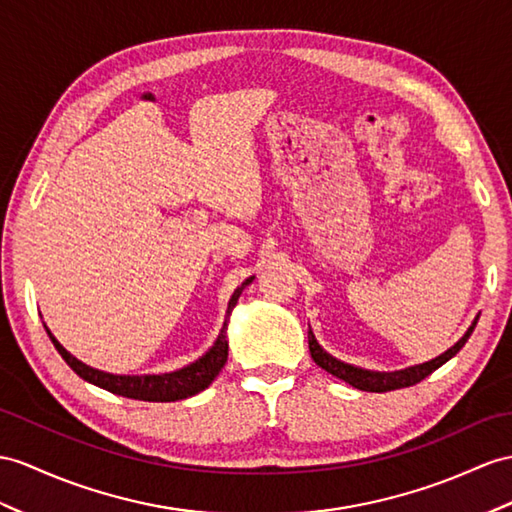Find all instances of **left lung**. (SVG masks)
<instances>
[{
  "instance_id": "8db88e82",
  "label": "left lung",
  "mask_w": 512,
  "mask_h": 512,
  "mask_svg": "<svg viewBox=\"0 0 512 512\" xmlns=\"http://www.w3.org/2000/svg\"><path fill=\"white\" fill-rule=\"evenodd\" d=\"M478 319H480V315H476V319L471 321V326L467 328V332L460 336V339L450 347V350L443 352L441 356L428 360V363L413 365V367H406V369H397V371H373V369H363V367H356V365H350V363H343V360L334 358L332 354L323 350L319 341L315 339V332L310 326H308V347H310V356H313L315 363L321 369H326L328 373H332L334 378L352 384L354 389H360V391L386 393V391L404 389V386H413V384L421 382L423 378H428L432 371H436L441 365H445L447 360L454 358L460 350H463V345L467 343L473 328H476Z\"/></svg>"
}]
</instances>
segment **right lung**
<instances>
[{
    "label": "right lung",
    "instance_id": "right-lung-1",
    "mask_svg": "<svg viewBox=\"0 0 512 512\" xmlns=\"http://www.w3.org/2000/svg\"><path fill=\"white\" fill-rule=\"evenodd\" d=\"M254 276L247 278L239 289H236L228 302L226 310V319H223V326L219 330L217 341L208 347V352L199 356L193 363L184 365L182 369L176 371H167V373H141V376H126V373H108L102 369H95L91 365L82 363L73 354H69L65 347L58 343L56 336L52 334L45 323V330L49 334V339L56 345L58 354L65 358V363L78 373V376L86 382H91L99 389L110 391L121 397H130V400H141V402H178L186 400V397H193L199 391H204L213 382L219 371L223 369L228 360V339H226V330H228V321L232 308L239 302V297L247 284H252Z\"/></svg>",
    "mask_w": 512,
    "mask_h": 512
}]
</instances>
